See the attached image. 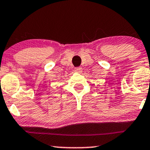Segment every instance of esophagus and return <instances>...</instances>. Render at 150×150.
I'll return each mask as SVG.
<instances>
[{
	"label": "esophagus",
	"instance_id": "1",
	"mask_svg": "<svg viewBox=\"0 0 150 150\" xmlns=\"http://www.w3.org/2000/svg\"><path fill=\"white\" fill-rule=\"evenodd\" d=\"M74 71H76V72H79L81 73L82 72V71H83V69H82L81 67H76L74 69Z\"/></svg>",
	"mask_w": 150,
	"mask_h": 150
}]
</instances>
